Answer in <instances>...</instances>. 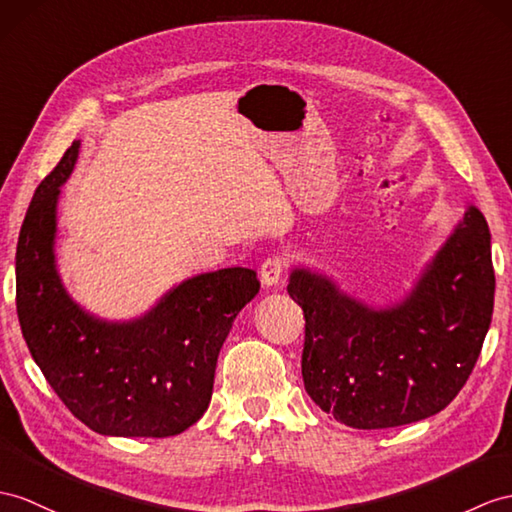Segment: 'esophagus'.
<instances>
[{"label": "esophagus", "mask_w": 512, "mask_h": 512, "mask_svg": "<svg viewBox=\"0 0 512 512\" xmlns=\"http://www.w3.org/2000/svg\"><path fill=\"white\" fill-rule=\"evenodd\" d=\"M284 267H286V260L282 256L267 258L263 267H260V280H263L265 286H278L282 280Z\"/></svg>", "instance_id": "1"}]
</instances>
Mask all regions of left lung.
I'll list each match as a JSON object with an SVG mask.
<instances>
[{
  "instance_id": "1",
  "label": "left lung",
  "mask_w": 512,
  "mask_h": 512,
  "mask_svg": "<svg viewBox=\"0 0 512 512\" xmlns=\"http://www.w3.org/2000/svg\"><path fill=\"white\" fill-rule=\"evenodd\" d=\"M286 291L302 306L306 393L358 430L395 428L450 404L491 326V232L469 206L402 302L373 308L334 280L295 267Z\"/></svg>"
}]
</instances>
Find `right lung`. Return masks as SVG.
Masks as SVG:
<instances>
[{"label":"right lung","mask_w":512,"mask_h":512,"mask_svg":"<svg viewBox=\"0 0 512 512\" xmlns=\"http://www.w3.org/2000/svg\"><path fill=\"white\" fill-rule=\"evenodd\" d=\"M73 141L34 191L17 243V315L34 363L73 415L106 436L180 434L206 413L217 356L256 271L230 267L173 286L145 315L104 321L73 302L56 269V206Z\"/></svg>","instance_id":"obj_1"}]
</instances>
